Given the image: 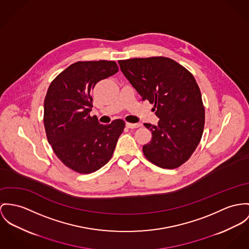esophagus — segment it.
Instances as JSON below:
<instances>
[{
    "mask_svg": "<svg viewBox=\"0 0 249 249\" xmlns=\"http://www.w3.org/2000/svg\"><path fill=\"white\" fill-rule=\"evenodd\" d=\"M141 125L139 123H126V127L129 129H136L138 127H140Z\"/></svg>",
    "mask_w": 249,
    "mask_h": 249,
    "instance_id": "34e87169",
    "label": "esophagus"
}]
</instances>
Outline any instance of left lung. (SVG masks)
<instances>
[{"instance_id": "left-lung-1", "label": "left lung", "mask_w": 249, "mask_h": 249, "mask_svg": "<svg viewBox=\"0 0 249 249\" xmlns=\"http://www.w3.org/2000/svg\"><path fill=\"white\" fill-rule=\"evenodd\" d=\"M120 70L142 100L154 104L156 126L145 123L153 137L143 153L163 169L180 167L197 148L205 125V108L196 80L185 67L165 57L118 60Z\"/></svg>"}]
</instances>
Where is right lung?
Wrapping results in <instances>:
<instances>
[{
    "label": "right lung",
    "mask_w": 249,
    "mask_h": 249,
    "mask_svg": "<svg viewBox=\"0 0 249 249\" xmlns=\"http://www.w3.org/2000/svg\"><path fill=\"white\" fill-rule=\"evenodd\" d=\"M118 72L115 61H77L50 84L44 99L43 123L58 159L79 173L99 170L111 159L125 122L103 125L91 116V91L101 79Z\"/></svg>",
    "instance_id": "add662e5"
}]
</instances>
